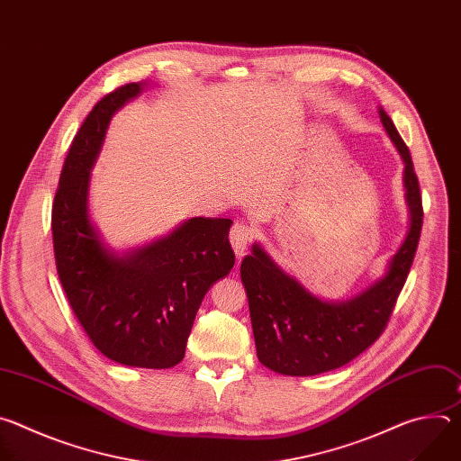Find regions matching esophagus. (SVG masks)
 I'll list each match as a JSON object with an SVG mask.
<instances>
[{
	"label": "esophagus",
	"mask_w": 461,
	"mask_h": 461,
	"mask_svg": "<svg viewBox=\"0 0 461 461\" xmlns=\"http://www.w3.org/2000/svg\"><path fill=\"white\" fill-rule=\"evenodd\" d=\"M251 237H253V233H251V230H249L248 226H244V224H240V222H235V224L231 226L230 242H231V246H233V251H235L237 258L244 257V253H246V249H248V246H249V242H251Z\"/></svg>",
	"instance_id": "obj_1"
}]
</instances>
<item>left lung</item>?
<instances>
[{
	"instance_id": "left-lung-1",
	"label": "left lung",
	"mask_w": 461,
	"mask_h": 461,
	"mask_svg": "<svg viewBox=\"0 0 461 461\" xmlns=\"http://www.w3.org/2000/svg\"><path fill=\"white\" fill-rule=\"evenodd\" d=\"M377 113L405 166L409 208L407 235L384 274L347 301H328L279 267L258 242H253L251 255L240 262L257 357L277 374L317 375L350 363L381 336L407 281L423 224L420 184L396 125L381 105Z\"/></svg>"
}]
</instances>
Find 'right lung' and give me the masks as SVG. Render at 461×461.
<instances>
[{
    "mask_svg": "<svg viewBox=\"0 0 461 461\" xmlns=\"http://www.w3.org/2000/svg\"><path fill=\"white\" fill-rule=\"evenodd\" d=\"M146 87H118L84 120L54 196L52 242L61 286L93 345L125 366L171 368L184 359L206 292L235 265L228 239L233 222L193 217L122 251L104 240L89 210L91 171L113 114Z\"/></svg>",
    "mask_w": 461,
    "mask_h": 461,
    "instance_id": "add662e5",
    "label": "right lung"
}]
</instances>
